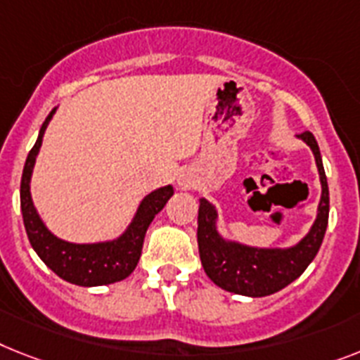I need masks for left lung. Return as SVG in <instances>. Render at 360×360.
Wrapping results in <instances>:
<instances>
[{
	"mask_svg": "<svg viewBox=\"0 0 360 360\" xmlns=\"http://www.w3.org/2000/svg\"><path fill=\"white\" fill-rule=\"evenodd\" d=\"M300 138L311 147L319 165L322 198H320L319 217L313 228L298 245L287 250H259L250 246L226 243L215 230V210L206 200L198 206V254L202 266L210 280L221 289L245 296H269L302 276L309 263L319 254L328 228L329 219V189L328 178L323 173L322 156L316 139L309 130L300 134Z\"/></svg>",
	"mask_w": 360,
	"mask_h": 360,
	"instance_id": "1",
	"label": "left lung"
}]
</instances>
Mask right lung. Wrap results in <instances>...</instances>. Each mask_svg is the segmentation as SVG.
<instances>
[{"label": "right lung", "instance_id": "1", "mask_svg": "<svg viewBox=\"0 0 360 360\" xmlns=\"http://www.w3.org/2000/svg\"><path fill=\"white\" fill-rule=\"evenodd\" d=\"M53 114H55V108L41 124L37 143L31 148V153L25 160V167H23L20 200H22L27 237L31 240L34 252L40 255V259L56 276H60L62 280L70 281V283L80 285V287H94V285H108L124 280L127 276L132 274V270L138 265L148 224L153 222L154 215H158L163 206L167 204L173 195V187H162L145 197L129 231L114 243L71 245L66 240H60L44 226V222L40 221L37 210L32 206L31 193H29V180H31L32 167H34V160H37L41 138H44L46 127L51 121Z\"/></svg>", "mask_w": 360, "mask_h": 360}]
</instances>
